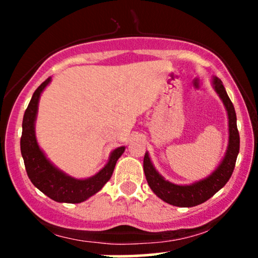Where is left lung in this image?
Returning <instances> with one entry per match:
<instances>
[{"mask_svg": "<svg viewBox=\"0 0 258 258\" xmlns=\"http://www.w3.org/2000/svg\"><path fill=\"white\" fill-rule=\"evenodd\" d=\"M214 85L216 92L226 106L228 119H229V144H228L226 156L220 166L217 167V170L207 178L191 185H177L162 178L154 168L148 153L144 155V173H146L147 182L150 189L160 199L173 206L191 207L205 203L226 185V183L232 176L234 167H235L236 158H238L239 149H240V137H239L238 127H236V114L232 100L228 97L221 80L215 78Z\"/></svg>", "mask_w": 258, "mask_h": 258, "instance_id": "obj_1", "label": "left lung"}]
</instances>
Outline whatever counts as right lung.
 <instances>
[{
  "label": "right lung",
  "mask_w": 258,
  "mask_h": 258,
  "mask_svg": "<svg viewBox=\"0 0 258 258\" xmlns=\"http://www.w3.org/2000/svg\"><path fill=\"white\" fill-rule=\"evenodd\" d=\"M51 81L48 78L37 87L26 108L23 117V132L20 137V150L24 159L25 170L32 184L43 194L58 203L79 204L96 194L110 179L117 159L125 152V147H120L111 153L106 166L96 176L88 179H75L55 168L47 160L42 150L38 148L35 137V119L41 92Z\"/></svg>",
  "instance_id": "1"
}]
</instances>
